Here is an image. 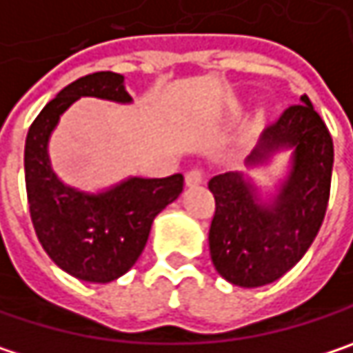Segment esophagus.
I'll list each match as a JSON object with an SVG mask.
<instances>
[{
    "label": "esophagus",
    "instance_id": "34e87169",
    "mask_svg": "<svg viewBox=\"0 0 353 353\" xmlns=\"http://www.w3.org/2000/svg\"><path fill=\"white\" fill-rule=\"evenodd\" d=\"M203 181H205L203 172H201V170H196V168L189 170V172H187V176H185V185H187V187H199V185H203Z\"/></svg>",
    "mask_w": 353,
    "mask_h": 353
}]
</instances>
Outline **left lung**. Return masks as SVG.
Masks as SVG:
<instances>
[{
  "instance_id": "left-lung-1",
  "label": "left lung",
  "mask_w": 353,
  "mask_h": 353,
  "mask_svg": "<svg viewBox=\"0 0 353 353\" xmlns=\"http://www.w3.org/2000/svg\"><path fill=\"white\" fill-rule=\"evenodd\" d=\"M265 128L247 157V172L229 170L209 181L214 209L209 251L216 273L239 288H261L277 281L297 263L323 223L334 142L303 94ZM283 152H290L286 170L261 193L253 170H264Z\"/></svg>"
}]
</instances>
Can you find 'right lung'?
Listing matches in <instances>:
<instances>
[{
	"instance_id": "obj_1",
	"label": "right lung",
	"mask_w": 353,
	"mask_h": 353,
	"mask_svg": "<svg viewBox=\"0 0 353 353\" xmlns=\"http://www.w3.org/2000/svg\"><path fill=\"white\" fill-rule=\"evenodd\" d=\"M80 98L132 104L124 76L114 72L88 74L60 90L28 132L26 190L36 235L50 259L80 281L110 283L139 261L157 214L179 199L185 179L130 174L98 190L63 183L52 166L50 139Z\"/></svg>"
}]
</instances>
